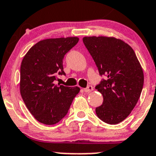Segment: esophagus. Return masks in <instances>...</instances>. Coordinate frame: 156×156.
<instances>
[{
  "mask_svg": "<svg viewBox=\"0 0 156 156\" xmlns=\"http://www.w3.org/2000/svg\"><path fill=\"white\" fill-rule=\"evenodd\" d=\"M91 90H93V87L90 85L87 86L86 88H84V91L86 92V93H89V92H90Z\"/></svg>",
  "mask_w": 156,
  "mask_h": 156,
  "instance_id": "obj_1",
  "label": "esophagus"
}]
</instances>
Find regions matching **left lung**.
Wrapping results in <instances>:
<instances>
[{"instance_id": "8db88e82", "label": "left lung", "mask_w": 156, "mask_h": 156, "mask_svg": "<svg viewBox=\"0 0 156 156\" xmlns=\"http://www.w3.org/2000/svg\"><path fill=\"white\" fill-rule=\"evenodd\" d=\"M83 43L106 80L95 88L101 93L103 104L97 116L109 124H117L130 114L141 94L144 82L142 66L130 46L120 39L85 36Z\"/></svg>"}]
</instances>
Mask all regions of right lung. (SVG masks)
Returning <instances> with one entry per match:
<instances>
[{
	"instance_id": "right-lung-1",
	"label": "right lung",
	"mask_w": 156,
	"mask_h": 156,
	"mask_svg": "<svg viewBox=\"0 0 156 156\" xmlns=\"http://www.w3.org/2000/svg\"><path fill=\"white\" fill-rule=\"evenodd\" d=\"M78 37L52 38L32 46L21 62L20 90L29 111L46 125L59 122L67 114L78 87L55 84L56 75H66L62 60L78 43Z\"/></svg>"
}]
</instances>
